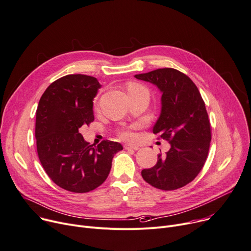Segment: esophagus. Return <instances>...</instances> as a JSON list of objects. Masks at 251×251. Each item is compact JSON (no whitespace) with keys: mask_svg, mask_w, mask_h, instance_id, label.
<instances>
[{"mask_svg":"<svg viewBox=\"0 0 251 251\" xmlns=\"http://www.w3.org/2000/svg\"><path fill=\"white\" fill-rule=\"evenodd\" d=\"M124 148H125V149H132V150H138V149H139V146L134 145V144H125Z\"/></svg>","mask_w":251,"mask_h":251,"instance_id":"1","label":"esophagus"}]
</instances>
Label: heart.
Wrapping results in <instances>:
<instances>
[{
  "label": "heart",
  "instance_id": "b5f03b06",
  "mask_svg": "<svg viewBox=\"0 0 251 251\" xmlns=\"http://www.w3.org/2000/svg\"><path fill=\"white\" fill-rule=\"evenodd\" d=\"M127 90H128V94L133 92H139V91H146L141 85L136 84V83H129L127 86ZM120 136L122 139H125V140H131L135 137V135L131 129L122 130L120 133Z\"/></svg>",
  "mask_w": 251,
  "mask_h": 251
}]
</instances>
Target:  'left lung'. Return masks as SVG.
Returning a JSON list of instances; mask_svg holds the SVG:
<instances>
[{
    "mask_svg": "<svg viewBox=\"0 0 251 251\" xmlns=\"http://www.w3.org/2000/svg\"><path fill=\"white\" fill-rule=\"evenodd\" d=\"M155 85L162 93L161 112L153 133L169 141L166 155L141 175L150 185L174 190L191 182L202 169L211 141L210 122L199 90L185 74L163 68L134 76Z\"/></svg>",
    "mask_w": 251,
    "mask_h": 251,
    "instance_id": "8db88e82",
    "label": "left lung"
}]
</instances>
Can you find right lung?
<instances>
[{
    "label": "right lung",
    "mask_w": 251,
    "mask_h": 251,
    "mask_svg": "<svg viewBox=\"0 0 251 251\" xmlns=\"http://www.w3.org/2000/svg\"><path fill=\"white\" fill-rule=\"evenodd\" d=\"M100 83L87 75H67L42 95L36 112L37 151L48 176L61 188L85 193L100 186L112 159L123 146L104 140L93 147L79 129L94 121L93 100Z\"/></svg>",
    "instance_id": "1"
}]
</instances>
